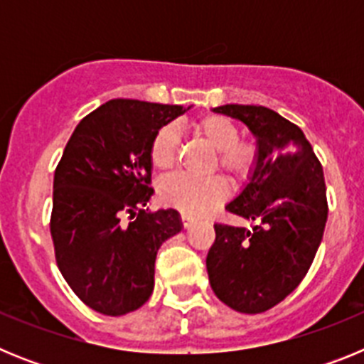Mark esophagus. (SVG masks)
I'll return each instance as SVG.
<instances>
[{"label": "esophagus", "instance_id": "1", "mask_svg": "<svg viewBox=\"0 0 364 364\" xmlns=\"http://www.w3.org/2000/svg\"><path fill=\"white\" fill-rule=\"evenodd\" d=\"M180 220H182L184 228H189L193 224V220H195V218H193L191 215H188V213H182V215H180Z\"/></svg>", "mask_w": 364, "mask_h": 364}]
</instances>
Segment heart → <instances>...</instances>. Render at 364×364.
Returning <instances> with one entry per match:
<instances>
[{
	"label": "heart",
	"instance_id": "heart-1",
	"mask_svg": "<svg viewBox=\"0 0 364 364\" xmlns=\"http://www.w3.org/2000/svg\"><path fill=\"white\" fill-rule=\"evenodd\" d=\"M195 134L217 149V164L233 178H244L252 173L259 149L253 142L239 140V125L220 114L202 118L193 125ZM178 151V131L175 125H164L156 131L149 146V160L153 169L167 171L175 164ZM228 195V186L220 176L191 178L173 175L162 180L159 197L166 205L189 215H202L220 204Z\"/></svg>",
	"mask_w": 364,
	"mask_h": 364
}]
</instances>
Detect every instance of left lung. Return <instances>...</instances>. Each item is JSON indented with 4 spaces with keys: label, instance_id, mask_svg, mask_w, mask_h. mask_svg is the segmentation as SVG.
I'll return each instance as SVG.
<instances>
[{
    "label": "left lung",
    "instance_id": "8db88e82",
    "mask_svg": "<svg viewBox=\"0 0 364 364\" xmlns=\"http://www.w3.org/2000/svg\"><path fill=\"white\" fill-rule=\"evenodd\" d=\"M213 112L240 120L257 138V162L226 210L250 228L215 224L205 266L211 288L240 314H262L301 284L323 240L328 204L323 166L297 125L262 105Z\"/></svg>",
    "mask_w": 364,
    "mask_h": 364
}]
</instances>
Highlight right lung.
Instances as JSON below:
<instances>
[{
    "label": "right lung",
    "mask_w": 364,
    "mask_h": 364,
    "mask_svg": "<svg viewBox=\"0 0 364 364\" xmlns=\"http://www.w3.org/2000/svg\"><path fill=\"white\" fill-rule=\"evenodd\" d=\"M188 109L109 100L67 142L54 171L50 235L63 279L95 311L117 317L146 304L156 253L182 231L178 211L146 205L154 193L151 140Z\"/></svg>",
    "instance_id": "obj_1"
}]
</instances>
